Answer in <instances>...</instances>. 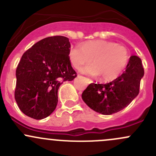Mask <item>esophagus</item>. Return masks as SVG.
I'll use <instances>...</instances> for the list:
<instances>
[{
	"instance_id": "esophagus-1",
	"label": "esophagus",
	"mask_w": 156,
	"mask_h": 156,
	"mask_svg": "<svg viewBox=\"0 0 156 156\" xmlns=\"http://www.w3.org/2000/svg\"><path fill=\"white\" fill-rule=\"evenodd\" d=\"M87 80H88V81H89V82H92V81H91V80H90L89 78H87Z\"/></svg>"
}]
</instances>
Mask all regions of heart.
Listing matches in <instances>:
<instances>
[{
	"instance_id": "1",
	"label": "heart",
	"mask_w": 156,
	"mask_h": 156,
	"mask_svg": "<svg viewBox=\"0 0 156 156\" xmlns=\"http://www.w3.org/2000/svg\"><path fill=\"white\" fill-rule=\"evenodd\" d=\"M69 59L75 69L92 62L94 65L82 69L84 73L101 75L103 81L116 79L126 67L129 59L127 49L115 42L106 41H90L82 47L75 46L69 50Z\"/></svg>"
}]
</instances>
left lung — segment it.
I'll list each match as a JSON object with an SVG mask.
<instances>
[{"instance_id":"1","label":"left lung","mask_w":156,"mask_h":156,"mask_svg":"<svg viewBox=\"0 0 156 156\" xmlns=\"http://www.w3.org/2000/svg\"><path fill=\"white\" fill-rule=\"evenodd\" d=\"M144 69L140 58L131 56L126 70L107 84L91 83L82 93L84 103L95 112L112 115L128 106L140 92Z\"/></svg>"}]
</instances>
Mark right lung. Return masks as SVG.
<instances>
[{"instance_id":"1","label":"right lung","mask_w":156,"mask_h":156,"mask_svg":"<svg viewBox=\"0 0 156 156\" xmlns=\"http://www.w3.org/2000/svg\"><path fill=\"white\" fill-rule=\"evenodd\" d=\"M69 38L56 35L39 41L23 53L16 71L14 95L19 108L40 120L50 115L58 102V89L77 73L71 65Z\"/></svg>"}]
</instances>
